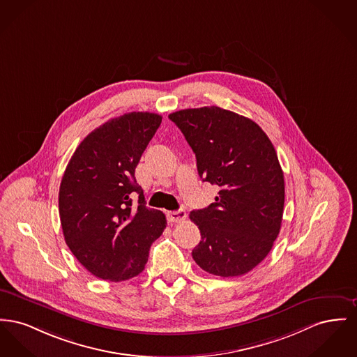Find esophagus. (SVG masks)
Segmentation results:
<instances>
[{
	"instance_id": "1",
	"label": "esophagus",
	"mask_w": 357,
	"mask_h": 357,
	"mask_svg": "<svg viewBox=\"0 0 357 357\" xmlns=\"http://www.w3.org/2000/svg\"><path fill=\"white\" fill-rule=\"evenodd\" d=\"M186 218V211L183 209L176 210V211H168L167 220L168 222L174 224V222H182Z\"/></svg>"
}]
</instances>
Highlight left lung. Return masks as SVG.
I'll list each match as a JSON object with an SVG mask.
<instances>
[{
    "label": "left lung",
    "mask_w": 357,
    "mask_h": 357,
    "mask_svg": "<svg viewBox=\"0 0 357 357\" xmlns=\"http://www.w3.org/2000/svg\"><path fill=\"white\" fill-rule=\"evenodd\" d=\"M168 119L194 151L202 181L218 186L215 202L190 213L201 231L192 259L222 278L250 273L271 251L283 217L284 178L271 140L255 121L218 106Z\"/></svg>",
    "instance_id": "obj_1"
}]
</instances>
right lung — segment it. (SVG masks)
Segmentation results:
<instances>
[{
	"instance_id": "1",
	"label": "right lung",
	"mask_w": 357,
	"mask_h": 357,
	"mask_svg": "<svg viewBox=\"0 0 357 357\" xmlns=\"http://www.w3.org/2000/svg\"><path fill=\"white\" fill-rule=\"evenodd\" d=\"M162 116L132 112L89 133L71 156L59 189V215L70 251L94 276L123 282L146 267L167 221L148 209L135 169ZM139 195L133 204L131 195Z\"/></svg>"
}]
</instances>
